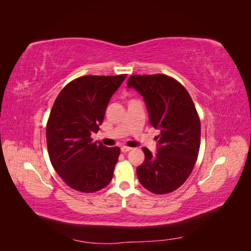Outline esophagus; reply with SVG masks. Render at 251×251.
Wrapping results in <instances>:
<instances>
[{
	"label": "esophagus",
	"instance_id": "34e87169",
	"mask_svg": "<svg viewBox=\"0 0 251 251\" xmlns=\"http://www.w3.org/2000/svg\"><path fill=\"white\" fill-rule=\"evenodd\" d=\"M121 151H123V153H127V151H130L131 150H132V148H130V147H121Z\"/></svg>",
	"mask_w": 251,
	"mask_h": 251
}]
</instances>
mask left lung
<instances>
[{"mask_svg": "<svg viewBox=\"0 0 251 251\" xmlns=\"http://www.w3.org/2000/svg\"><path fill=\"white\" fill-rule=\"evenodd\" d=\"M127 88H134L146 102L150 124L160 131L157 153L143 148L144 161L138 180L148 191L163 195L180 187L191 175L200 149L201 125L186 89L164 74L132 75Z\"/></svg>", "mask_w": 251, "mask_h": 251, "instance_id": "left-lung-1", "label": "left lung"}]
</instances>
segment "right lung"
Returning a JSON list of instances; mask_svg holds the SVG:
<instances>
[{"instance_id":"right-lung-1","label":"right lung","mask_w":251,"mask_h":251,"mask_svg":"<svg viewBox=\"0 0 251 251\" xmlns=\"http://www.w3.org/2000/svg\"><path fill=\"white\" fill-rule=\"evenodd\" d=\"M126 77H78L53 103L46 127L49 158L58 176L75 191H100L113 178L120 150L94 142L91 134L100 130L111 97Z\"/></svg>"}]
</instances>
